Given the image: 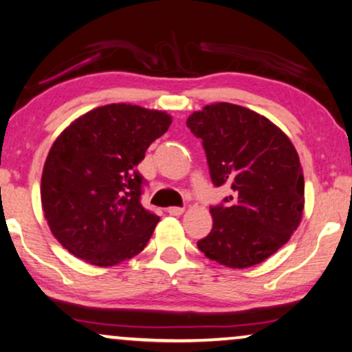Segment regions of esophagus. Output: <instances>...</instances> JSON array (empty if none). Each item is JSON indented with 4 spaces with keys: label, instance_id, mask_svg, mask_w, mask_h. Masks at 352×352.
<instances>
[{
    "label": "esophagus",
    "instance_id": "esophagus-1",
    "mask_svg": "<svg viewBox=\"0 0 352 352\" xmlns=\"http://www.w3.org/2000/svg\"><path fill=\"white\" fill-rule=\"evenodd\" d=\"M184 208H179V206H172V208H168L167 209V212L170 214V215H180V214H184Z\"/></svg>",
    "mask_w": 352,
    "mask_h": 352
}]
</instances>
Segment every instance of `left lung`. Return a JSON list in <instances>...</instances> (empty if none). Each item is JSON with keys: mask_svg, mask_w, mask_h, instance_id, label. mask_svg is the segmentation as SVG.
<instances>
[{"mask_svg": "<svg viewBox=\"0 0 352 352\" xmlns=\"http://www.w3.org/2000/svg\"><path fill=\"white\" fill-rule=\"evenodd\" d=\"M186 125L203 143L212 184L233 190L210 206L212 230L198 241L199 251L232 269L259 264L301 222L304 177L296 149L269 119L230 102L206 106Z\"/></svg>", "mask_w": 352, "mask_h": 352, "instance_id": "left-lung-1", "label": "left lung"}]
</instances>
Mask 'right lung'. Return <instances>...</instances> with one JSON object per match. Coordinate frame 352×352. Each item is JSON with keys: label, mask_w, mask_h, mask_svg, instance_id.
Masks as SVG:
<instances>
[{"label": "right lung", "mask_w": 352, "mask_h": 352, "mask_svg": "<svg viewBox=\"0 0 352 352\" xmlns=\"http://www.w3.org/2000/svg\"><path fill=\"white\" fill-rule=\"evenodd\" d=\"M170 116L132 104L93 109L59 135L41 175V204L58 241L88 264L109 267L143 251L159 217L142 206L137 170Z\"/></svg>", "instance_id": "add662e5"}]
</instances>
